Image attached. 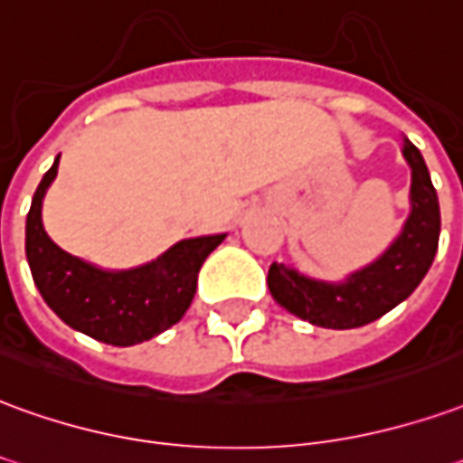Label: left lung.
I'll return each instance as SVG.
<instances>
[{
    "label": "left lung",
    "mask_w": 463,
    "mask_h": 463,
    "mask_svg": "<svg viewBox=\"0 0 463 463\" xmlns=\"http://www.w3.org/2000/svg\"><path fill=\"white\" fill-rule=\"evenodd\" d=\"M403 157L411 165V215L389 250L344 283L313 280L286 263H273L268 288L283 308L313 326L344 331L376 321L416 290L434 263L441 215L429 167L413 142L403 140Z\"/></svg>",
    "instance_id": "8db88e82"
}]
</instances>
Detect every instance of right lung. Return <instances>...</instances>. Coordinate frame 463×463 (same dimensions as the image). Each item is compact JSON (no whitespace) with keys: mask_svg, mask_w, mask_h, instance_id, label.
Listing matches in <instances>:
<instances>
[{"mask_svg":"<svg viewBox=\"0 0 463 463\" xmlns=\"http://www.w3.org/2000/svg\"><path fill=\"white\" fill-rule=\"evenodd\" d=\"M60 157L42 177L27 215V260L42 298L70 328L102 344L135 345L175 326L193 303L198 273L225 235L175 242L157 260L130 270H102L64 253L42 225V198Z\"/></svg>","mask_w":463,"mask_h":463,"instance_id":"1","label":"right lung"}]
</instances>
